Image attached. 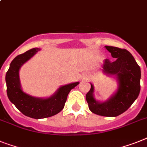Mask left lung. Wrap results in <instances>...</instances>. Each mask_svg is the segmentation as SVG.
<instances>
[{
    "instance_id": "1",
    "label": "left lung",
    "mask_w": 147,
    "mask_h": 147,
    "mask_svg": "<svg viewBox=\"0 0 147 147\" xmlns=\"http://www.w3.org/2000/svg\"><path fill=\"white\" fill-rule=\"evenodd\" d=\"M114 60L105 59L103 71L116 75L119 80L117 92L104 103H99L93 97L92 85L86 95L88 108L94 114L103 116H117L125 112L138 98L140 91V66L132 55L125 49L106 46Z\"/></svg>"
}]
</instances>
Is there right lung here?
Returning <instances> with one entry per match:
<instances>
[{"label": "right lung", "instance_id": "obj_1", "mask_svg": "<svg viewBox=\"0 0 147 147\" xmlns=\"http://www.w3.org/2000/svg\"><path fill=\"white\" fill-rule=\"evenodd\" d=\"M39 50L38 48H33L17 55L10 63L6 74L7 93L9 100L22 113L34 119L47 118L59 113L65 107L69 92L79 84L76 82L61 86L53 96L47 99L33 98L23 92L19 82V68Z\"/></svg>", "mask_w": 147, "mask_h": 147}]
</instances>
